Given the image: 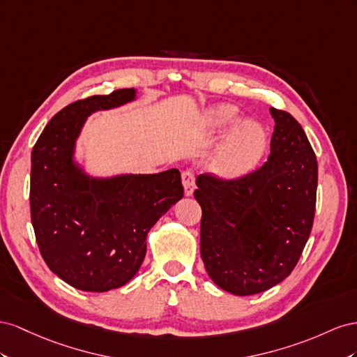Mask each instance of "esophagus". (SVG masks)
Here are the masks:
<instances>
[{
  "label": "esophagus",
  "mask_w": 357,
  "mask_h": 357,
  "mask_svg": "<svg viewBox=\"0 0 357 357\" xmlns=\"http://www.w3.org/2000/svg\"><path fill=\"white\" fill-rule=\"evenodd\" d=\"M182 185H184V192L185 196H191L192 191H195V173L190 170L182 172Z\"/></svg>",
  "instance_id": "obj_1"
}]
</instances>
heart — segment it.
Instances as JSON below:
<instances>
[{
  "label": "heart",
  "instance_id": "obj_1",
  "mask_svg": "<svg viewBox=\"0 0 357 357\" xmlns=\"http://www.w3.org/2000/svg\"><path fill=\"white\" fill-rule=\"evenodd\" d=\"M238 119V110L231 105H221L211 110L209 121L213 128H224ZM268 145L264 128L254 121H245L231 131L220 148L215 166L229 176L248 173L259 165Z\"/></svg>",
  "mask_w": 357,
  "mask_h": 357
}]
</instances>
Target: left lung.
I'll use <instances>...</instances> for the list:
<instances>
[{"instance_id": "obj_1", "label": "left lung", "mask_w": 357, "mask_h": 357, "mask_svg": "<svg viewBox=\"0 0 357 357\" xmlns=\"http://www.w3.org/2000/svg\"><path fill=\"white\" fill-rule=\"evenodd\" d=\"M271 154L235 179L203 173L195 199L202 206L200 254L217 286L248 296L277 286L299 261L312 229L317 158L299 122L271 107Z\"/></svg>"}]
</instances>
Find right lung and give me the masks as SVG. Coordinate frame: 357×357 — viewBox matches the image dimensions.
Listing matches in <instances>:
<instances>
[{
	"label": "right lung",
	"instance_id": "1",
	"mask_svg": "<svg viewBox=\"0 0 357 357\" xmlns=\"http://www.w3.org/2000/svg\"><path fill=\"white\" fill-rule=\"evenodd\" d=\"M135 97L126 88L75 101L47 122L31 152L29 206L40 254L61 280L84 291L118 289L133 278L148 231L184 196L178 169L100 179L73 161L86 118Z\"/></svg>",
	"mask_w": 357,
	"mask_h": 357
}]
</instances>
